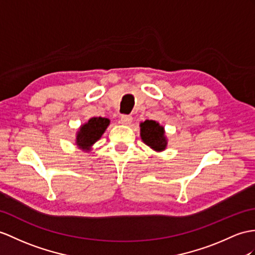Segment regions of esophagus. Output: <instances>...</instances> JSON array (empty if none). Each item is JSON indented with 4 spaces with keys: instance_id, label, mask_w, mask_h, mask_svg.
Here are the masks:
<instances>
[{
    "instance_id": "34e87169",
    "label": "esophagus",
    "mask_w": 255,
    "mask_h": 255,
    "mask_svg": "<svg viewBox=\"0 0 255 255\" xmlns=\"http://www.w3.org/2000/svg\"><path fill=\"white\" fill-rule=\"evenodd\" d=\"M120 121H121V123L123 124V126H129V124H131L132 121H133V118L131 116L124 115V116L121 117V120Z\"/></svg>"
}]
</instances>
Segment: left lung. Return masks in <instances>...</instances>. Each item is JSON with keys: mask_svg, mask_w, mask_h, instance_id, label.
Here are the masks:
<instances>
[{"mask_svg": "<svg viewBox=\"0 0 255 255\" xmlns=\"http://www.w3.org/2000/svg\"><path fill=\"white\" fill-rule=\"evenodd\" d=\"M140 138L149 148L160 152L167 147V138L165 136L164 128L157 121L146 120L140 122Z\"/></svg>", "mask_w": 255, "mask_h": 255, "instance_id": "left-lung-1", "label": "left lung"}]
</instances>
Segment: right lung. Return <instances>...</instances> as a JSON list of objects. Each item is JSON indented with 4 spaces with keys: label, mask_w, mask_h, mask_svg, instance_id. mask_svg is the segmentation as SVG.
<instances>
[{
    "label": "right lung",
    "mask_w": 255,
    "mask_h": 255,
    "mask_svg": "<svg viewBox=\"0 0 255 255\" xmlns=\"http://www.w3.org/2000/svg\"><path fill=\"white\" fill-rule=\"evenodd\" d=\"M108 118L93 117L88 122L82 124L76 133V145L81 150L91 151L93 145L101 139L103 134L109 127Z\"/></svg>",
    "instance_id": "obj_1"
}]
</instances>
